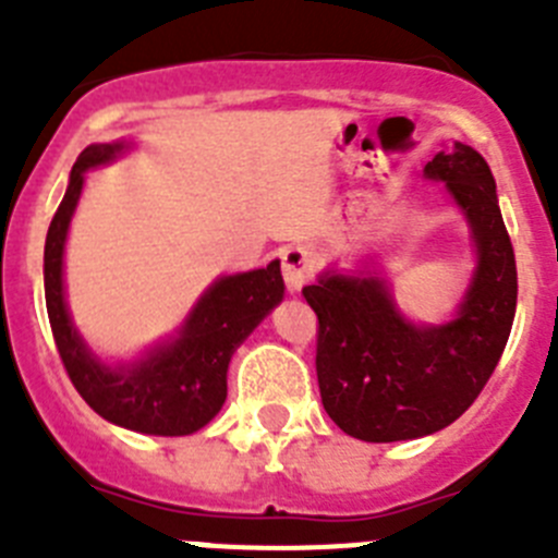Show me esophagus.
Wrapping results in <instances>:
<instances>
[{"label": "esophagus", "mask_w": 558, "mask_h": 558, "mask_svg": "<svg viewBox=\"0 0 558 558\" xmlns=\"http://www.w3.org/2000/svg\"><path fill=\"white\" fill-rule=\"evenodd\" d=\"M310 274H313V259H310V251L304 245H290L282 251V276L290 293H299Z\"/></svg>", "instance_id": "obj_1"}]
</instances>
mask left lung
Masks as SVG:
<instances>
[{
  "instance_id": "8db88e82",
  "label": "left lung",
  "mask_w": 558,
  "mask_h": 558,
  "mask_svg": "<svg viewBox=\"0 0 558 558\" xmlns=\"http://www.w3.org/2000/svg\"><path fill=\"white\" fill-rule=\"evenodd\" d=\"M425 175L445 181L477 245L475 279L456 322L413 327L379 276L329 270L302 290L318 315L315 372L324 411L363 441H405L452 425L489 383L514 324V248L489 165L456 142L427 161Z\"/></svg>"
}]
</instances>
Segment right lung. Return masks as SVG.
<instances>
[{
    "mask_svg": "<svg viewBox=\"0 0 558 558\" xmlns=\"http://www.w3.org/2000/svg\"><path fill=\"white\" fill-rule=\"evenodd\" d=\"M125 145H92L77 156L66 195L44 245V293L58 354L86 405L113 425L150 436H190L209 425L226 402V372L234 349L282 302L279 263L223 276L192 310L179 338L136 366L111 368L88 354L63 302V243L83 190V172L113 159Z\"/></svg>",
    "mask_w": 558,
    "mask_h": 558,
    "instance_id": "right-lung-1",
    "label": "right lung"
}]
</instances>
